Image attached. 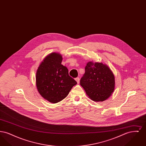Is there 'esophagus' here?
<instances>
[{
	"label": "esophagus",
	"instance_id": "obj_1",
	"mask_svg": "<svg viewBox=\"0 0 146 146\" xmlns=\"http://www.w3.org/2000/svg\"><path fill=\"white\" fill-rule=\"evenodd\" d=\"M76 82H77V83L79 84V81H80V79H79V77H77L76 78Z\"/></svg>",
	"mask_w": 146,
	"mask_h": 146
}]
</instances>
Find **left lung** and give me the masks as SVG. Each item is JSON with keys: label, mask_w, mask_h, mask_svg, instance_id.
I'll use <instances>...</instances> for the list:
<instances>
[{"label": "left lung", "mask_w": 146, "mask_h": 146, "mask_svg": "<svg viewBox=\"0 0 146 146\" xmlns=\"http://www.w3.org/2000/svg\"><path fill=\"white\" fill-rule=\"evenodd\" d=\"M80 79V85L94 101H104L114 90L115 79L111 70L102 63L89 62Z\"/></svg>", "instance_id": "left-lung-1"}]
</instances>
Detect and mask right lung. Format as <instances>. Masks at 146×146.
<instances>
[{
	"label": "right lung",
	"instance_id": "1",
	"mask_svg": "<svg viewBox=\"0 0 146 146\" xmlns=\"http://www.w3.org/2000/svg\"><path fill=\"white\" fill-rule=\"evenodd\" d=\"M62 57L52 53L41 63L36 73V85L42 97L57 103L68 95L76 81L69 76L68 70L61 64Z\"/></svg>",
	"mask_w": 146,
	"mask_h": 146
}]
</instances>
